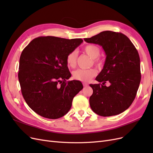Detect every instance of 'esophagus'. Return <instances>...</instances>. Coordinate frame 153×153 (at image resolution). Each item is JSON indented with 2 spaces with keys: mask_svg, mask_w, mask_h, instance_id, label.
Returning a JSON list of instances; mask_svg holds the SVG:
<instances>
[{
  "mask_svg": "<svg viewBox=\"0 0 153 153\" xmlns=\"http://www.w3.org/2000/svg\"><path fill=\"white\" fill-rule=\"evenodd\" d=\"M83 85H84V87H87L88 86V84H87V83L84 82V83H83Z\"/></svg>",
  "mask_w": 153,
  "mask_h": 153,
  "instance_id": "esophagus-1",
  "label": "esophagus"
}]
</instances>
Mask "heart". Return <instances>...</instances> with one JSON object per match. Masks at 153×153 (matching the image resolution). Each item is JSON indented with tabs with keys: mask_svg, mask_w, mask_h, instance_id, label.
I'll list each match as a JSON object with an SVG mask.
<instances>
[{
	"mask_svg": "<svg viewBox=\"0 0 153 153\" xmlns=\"http://www.w3.org/2000/svg\"><path fill=\"white\" fill-rule=\"evenodd\" d=\"M84 51L92 59L94 64L98 67L101 68L104 65V60L100 57V48L95 45H87L84 48ZM78 57V52L76 50H73L69 53L66 57V62L68 66L70 68H75L76 65ZM97 70L95 68H91L88 69H78L73 71V76L75 79L81 82H87L91 80L92 78L97 75Z\"/></svg>",
	"mask_w": 153,
	"mask_h": 153,
	"instance_id": "obj_1",
	"label": "heart"
}]
</instances>
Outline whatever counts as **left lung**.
Masks as SVG:
<instances>
[{
	"label": "left lung",
	"instance_id": "8db88e82",
	"mask_svg": "<svg viewBox=\"0 0 153 153\" xmlns=\"http://www.w3.org/2000/svg\"><path fill=\"white\" fill-rule=\"evenodd\" d=\"M84 40L101 46L106 56L103 68L96 78L102 84H90L93 90L89 98L91 109L103 117L123 112L135 100L141 80L137 50L121 32L103 31ZM106 81L111 84L108 87L104 85Z\"/></svg>",
	"mask_w": 153,
	"mask_h": 153
}]
</instances>
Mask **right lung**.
<instances>
[{
    "instance_id": "right-lung-1",
    "label": "right lung",
    "mask_w": 153,
    "mask_h": 153,
    "mask_svg": "<svg viewBox=\"0 0 153 153\" xmlns=\"http://www.w3.org/2000/svg\"><path fill=\"white\" fill-rule=\"evenodd\" d=\"M82 42L80 38L38 37L22 51L18 80L23 97L36 114L56 119L70 110L83 85L78 80L66 82L71 76L66 57Z\"/></svg>"
}]
</instances>
